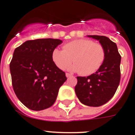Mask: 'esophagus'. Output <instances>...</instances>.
Listing matches in <instances>:
<instances>
[{"mask_svg":"<svg viewBox=\"0 0 135 135\" xmlns=\"http://www.w3.org/2000/svg\"><path fill=\"white\" fill-rule=\"evenodd\" d=\"M72 75L71 74H69V73H66V76L67 77V78H69V77L71 76Z\"/></svg>","mask_w":135,"mask_h":135,"instance_id":"obj_1","label":"esophagus"}]
</instances>
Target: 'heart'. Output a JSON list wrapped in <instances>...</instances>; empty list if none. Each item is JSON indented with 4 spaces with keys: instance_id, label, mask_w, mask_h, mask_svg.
<instances>
[{
    "instance_id": "b5f03b06",
    "label": "heart",
    "mask_w": 135,
    "mask_h": 135,
    "mask_svg": "<svg viewBox=\"0 0 135 135\" xmlns=\"http://www.w3.org/2000/svg\"><path fill=\"white\" fill-rule=\"evenodd\" d=\"M52 61L59 69L64 70L71 61L74 62L70 70L79 72L82 76H89L99 69L105 59L103 46L87 39L72 40L63 45V50L54 49Z\"/></svg>"
}]
</instances>
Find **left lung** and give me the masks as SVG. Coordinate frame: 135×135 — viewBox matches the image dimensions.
<instances>
[{"label": "left lung", "mask_w": 135, "mask_h": 135, "mask_svg": "<svg viewBox=\"0 0 135 135\" xmlns=\"http://www.w3.org/2000/svg\"><path fill=\"white\" fill-rule=\"evenodd\" d=\"M99 41L105 50V59L95 74L87 77L77 76L75 92L83 104L98 107L108 102L115 95L120 81V61L117 45L105 36L88 35Z\"/></svg>", "instance_id": "left-lung-1"}]
</instances>
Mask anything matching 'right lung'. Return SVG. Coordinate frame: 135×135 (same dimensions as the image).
Returning a JSON list of instances; mask_svg holds the SVG:
<instances>
[{
    "mask_svg": "<svg viewBox=\"0 0 135 135\" xmlns=\"http://www.w3.org/2000/svg\"><path fill=\"white\" fill-rule=\"evenodd\" d=\"M62 41L58 39L28 40L17 47L10 64L13 90L22 104L42 110L54 104L59 89L66 81L65 72L51 58Z\"/></svg>",
    "mask_w": 135,
    "mask_h": 135,
    "instance_id": "add662e5",
    "label": "right lung"
}]
</instances>
